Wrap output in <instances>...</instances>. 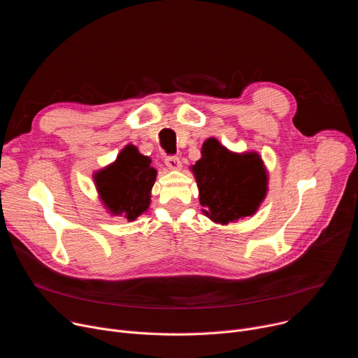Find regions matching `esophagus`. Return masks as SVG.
I'll return each instance as SVG.
<instances>
[{"mask_svg": "<svg viewBox=\"0 0 358 358\" xmlns=\"http://www.w3.org/2000/svg\"><path fill=\"white\" fill-rule=\"evenodd\" d=\"M164 163L170 170H180L181 169V162L177 156H167Z\"/></svg>", "mask_w": 358, "mask_h": 358, "instance_id": "obj_1", "label": "esophagus"}]
</instances>
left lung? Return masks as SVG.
<instances>
[{"instance_id": "1", "label": "left lung", "mask_w": 358, "mask_h": 358, "mask_svg": "<svg viewBox=\"0 0 358 358\" xmlns=\"http://www.w3.org/2000/svg\"><path fill=\"white\" fill-rule=\"evenodd\" d=\"M202 157L195 163L202 213L214 222L227 225L257 213L268 189V176L257 152L236 155L208 138Z\"/></svg>"}]
</instances>
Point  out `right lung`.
Segmentation results:
<instances>
[{"label":"right lung","mask_w":358,"mask_h":358,"mask_svg":"<svg viewBox=\"0 0 358 358\" xmlns=\"http://www.w3.org/2000/svg\"><path fill=\"white\" fill-rule=\"evenodd\" d=\"M151 160L141 156L134 145L124 147L116 162L94 174L101 201L113 215L134 221L150 206V192L157 171Z\"/></svg>","instance_id":"obj_1"}]
</instances>
